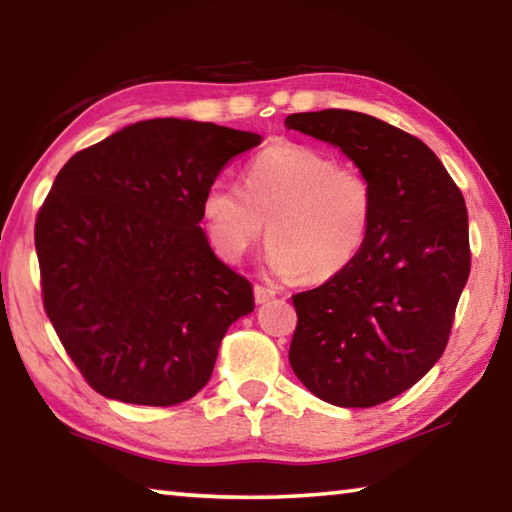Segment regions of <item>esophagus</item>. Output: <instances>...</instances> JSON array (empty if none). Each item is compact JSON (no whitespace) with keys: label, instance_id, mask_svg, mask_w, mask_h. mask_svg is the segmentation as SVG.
Here are the masks:
<instances>
[{"label":"esophagus","instance_id":"1","mask_svg":"<svg viewBox=\"0 0 512 512\" xmlns=\"http://www.w3.org/2000/svg\"><path fill=\"white\" fill-rule=\"evenodd\" d=\"M273 298H275L273 289L262 287V284H255V302H257V305H264V302L273 300Z\"/></svg>","mask_w":512,"mask_h":512}]
</instances>
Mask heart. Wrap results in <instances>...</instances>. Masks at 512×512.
<instances>
[{"label":"heart","instance_id":"b5f03b06","mask_svg":"<svg viewBox=\"0 0 512 512\" xmlns=\"http://www.w3.org/2000/svg\"><path fill=\"white\" fill-rule=\"evenodd\" d=\"M372 216L375 192L366 176L293 142L257 153L244 171V187L214 183L203 196V219L221 257L237 262L266 225L271 273L305 275L309 282H325L354 262Z\"/></svg>","mask_w":512,"mask_h":512}]
</instances>
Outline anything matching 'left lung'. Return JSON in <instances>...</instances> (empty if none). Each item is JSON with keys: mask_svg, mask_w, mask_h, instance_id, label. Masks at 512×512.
<instances>
[{"mask_svg": "<svg viewBox=\"0 0 512 512\" xmlns=\"http://www.w3.org/2000/svg\"><path fill=\"white\" fill-rule=\"evenodd\" d=\"M341 149L375 192L370 235L354 262L293 296L296 377L323 402L368 409L393 400L443 357L470 277L461 189L418 137L352 110L284 119Z\"/></svg>", "mask_w": 512, "mask_h": 512, "instance_id": "8db88e82", "label": "left lung"}]
</instances>
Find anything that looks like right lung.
<instances>
[{"label":"right lung","instance_id":"right-lung-1","mask_svg":"<svg viewBox=\"0 0 512 512\" xmlns=\"http://www.w3.org/2000/svg\"><path fill=\"white\" fill-rule=\"evenodd\" d=\"M262 135L146 119L79 151L36 221L42 300L94 391L173 406L210 381L228 327L255 309L207 241L203 196Z\"/></svg>","mask_w":512,"mask_h":512}]
</instances>
